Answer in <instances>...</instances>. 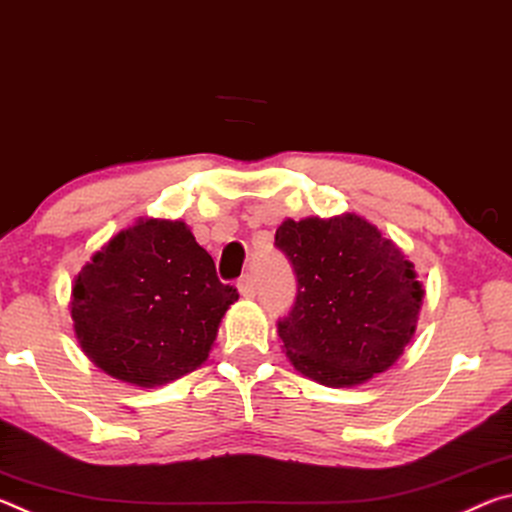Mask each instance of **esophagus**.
Instances as JSON below:
<instances>
[{"instance_id":"obj_1","label":"esophagus","mask_w":512,"mask_h":512,"mask_svg":"<svg viewBox=\"0 0 512 512\" xmlns=\"http://www.w3.org/2000/svg\"><path fill=\"white\" fill-rule=\"evenodd\" d=\"M237 289H239L241 296L253 298L255 293H257V280H255V275H244V277H239Z\"/></svg>"}]
</instances>
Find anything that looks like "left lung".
<instances>
[{"instance_id": "left-lung-1", "label": "left lung", "mask_w": 512, "mask_h": 512, "mask_svg": "<svg viewBox=\"0 0 512 512\" xmlns=\"http://www.w3.org/2000/svg\"><path fill=\"white\" fill-rule=\"evenodd\" d=\"M275 248L296 273L277 334L302 375L354 386L391 368L415 332L422 284L402 250L354 214L284 221Z\"/></svg>"}]
</instances>
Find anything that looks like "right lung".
I'll return each mask as SVG.
<instances>
[{"label": "right lung", "instance_id": "right-lung-1", "mask_svg": "<svg viewBox=\"0 0 512 512\" xmlns=\"http://www.w3.org/2000/svg\"><path fill=\"white\" fill-rule=\"evenodd\" d=\"M239 293L180 221H140L81 268L72 318L83 352L121 381L151 388L207 359Z\"/></svg>", "mask_w": 512, "mask_h": 512}]
</instances>
